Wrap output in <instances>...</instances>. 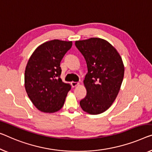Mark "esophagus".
Listing matches in <instances>:
<instances>
[{"instance_id":"obj_1","label":"esophagus","mask_w":152,"mask_h":152,"mask_svg":"<svg viewBox=\"0 0 152 152\" xmlns=\"http://www.w3.org/2000/svg\"><path fill=\"white\" fill-rule=\"evenodd\" d=\"M71 85H72V87H77V86L79 85V83H78V82H72Z\"/></svg>"}]
</instances>
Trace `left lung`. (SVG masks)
<instances>
[{
	"label": "left lung",
	"instance_id": "1",
	"mask_svg": "<svg viewBox=\"0 0 152 152\" xmlns=\"http://www.w3.org/2000/svg\"><path fill=\"white\" fill-rule=\"evenodd\" d=\"M75 45L87 63L84 80L87 96L80 102L90 115L102 113L116 99L124 76V65L119 53L107 41L92 37L76 41Z\"/></svg>",
	"mask_w": 152,
	"mask_h": 152
}]
</instances>
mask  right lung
Listing matches in <instances>:
<instances>
[{"instance_id":"obj_1","label":"right lung","mask_w":152,"mask_h":152,"mask_svg":"<svg viewBox=\"0 0 152 152\" xmlns=\"http://www.w3.org/2000/svg\"><path fill=\"white\" fill-rule=\"evenodd\" d=\"M72 41L54 39L41 44L31 54L24 73V87L40 111L53 113L63 107L71 86L61 78L60 63Z\"/></svg>"}]
</instances>
